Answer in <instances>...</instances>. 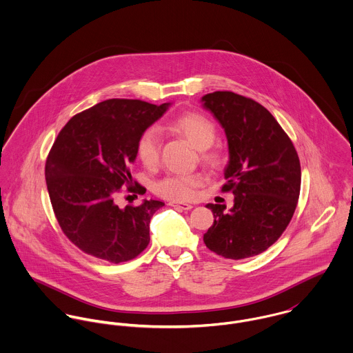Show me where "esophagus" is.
<instances>
[{
    "label": "esophagus",
    "instance_id": "1",
    "mask_svg": "<svg viewBox=\"0 0 353 353\" xmlns=\"http://www.w3.org/2000/svg\"><path fill=\"white\" fill-rule=\"evenodd\" d=\"M168 205L172 206V208H175V209H178V210H190V209L193 208V206L189 205V203H181V202L175 201H171Z\"/></svg>",
    "mask_w": 353,
    "mask_h": 353
}]
</instances>
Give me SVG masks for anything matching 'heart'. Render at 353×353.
<instances>
[{
  "instance_id": "heart-1",
  "label": "heart",
  "mask_w": 353,
  "mask_h": 353,
  "mask_svg": "<svg viewBox=\"0 0 353 353\" xmlns=\"http://www.w3.org/2000/svg\"><path fill=\"white\" fill-rule=\"evenodd\" d=\"M168 130L189 140L197 150L201 157L208 163L217 161V152L212 150V144L216 139L214 123L199 112L181 114L167 123ZM161 152V139L157 129L150 128L143 132L137 143V154L141 163L152 168L159 163ZM203 183L201 174H172L157 181L154 192L172 201H189L196 197L197 188Z\"/></svg>"
}]
</instances>
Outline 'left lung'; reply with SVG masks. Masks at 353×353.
I'll return each instance as SVG.
<instances>
[{
  "label": "left lung",
  "mask_w": 353,
  "mask_h": 353,
  "mask_svg": "<svg viewBox=\"0 0 353 353\" xmlns=\"http://www.w3.org/2000/svg\"><path fill=\"white\" fill-rule=\"evenodd\" d=\"M223 126L230 161L221 192L234 206L208 203L214 221L203 235L210 252L243 259L269 249L288 227L301 193V161L291 139L258 101L216 91L202 97Z\"/></svg>",
  "instance_id": "8db88e82"
}]
</instances>
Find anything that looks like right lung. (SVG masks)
<instances>
[{
	"label": "right lung",
	"mask_w": 353,
	"mask_h": 353,
	"mask_svg": "<svg viewBox=\"0 0 353 353\" xmlns=\"http://www.w3.org/2000/svg\"><path fill=\"white\" fill-rule=\"evenodd\" d=\"M133 99H108L69 119L46 160V185L57 221L81 252L119 263L136 258L150 243L153 213L164 205L144 200L121 209L115 197L132 185L130 164L144 130L168 108Z\"/></svg>",
	"instance_id": "right-lung-1"
}]
</instances>
